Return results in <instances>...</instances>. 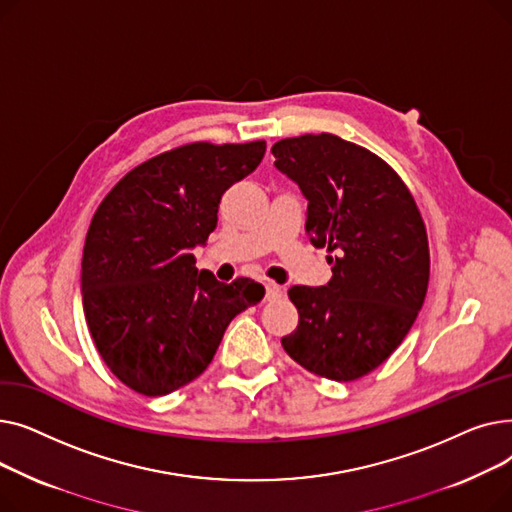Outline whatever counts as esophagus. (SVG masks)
Here are the masks:
<instances>
[{
  "instance_id": "1",
  "label": "esophagus",
  "mask_w": 512,
  "mask_h": 512,
  "mask_svg": "<svg viewBox=\"0 0 512 512\" xmlns=\"http://www.w3.org/2000/svg\"><path fill=\"white\" fill-rule=\"evenodd\" d=\"M282 294H284V290H282L280 284H276V282H267L265 284V299L267 301H278Z\"/></svg>"
}]
</instances>
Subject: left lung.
Masks as SVG:
<instances>
[{"label":"left lung","mask_w":512,"mask_h":512,"mask_svg":"<svg viewBox=\"0 0 512 512\" xmlns=\"http://www.w3.org/2000/svg\"><path fill=\"white\" fill-rule=\"evenodd\" d=\"M276 168L307 199L305 230L328 249L332 280L292 286L299 326L284 351L321 378L353 382L405 340L425 301V224L400 176L375 153L336 134H303L272 147Z\"/></svg>","instance_id":"left-lung-1"}]
</instances>
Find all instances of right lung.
<instances>
[{
    "label": "right lung",
    "mask_w": 512,
    "mask_h": 512,
    "mask_svg": "<svg viewBox=\"0 0 512 512\" xmlns=\"http://www.w3.org/2000/svg\"><path fill=\"white\" fill-rule=\"evenodd\" d=\"M265 141L191 143L130 170L97 207L80 290L89 332L116 378L170 394L207 369L230 321L265 288L197 270L193 249L218 226L228 188L263 159Z\"/></svg>",
    "instance_id": "1"
}]
</instances>
